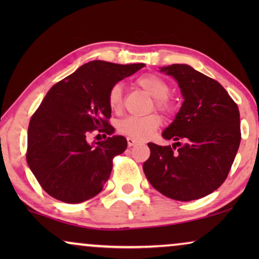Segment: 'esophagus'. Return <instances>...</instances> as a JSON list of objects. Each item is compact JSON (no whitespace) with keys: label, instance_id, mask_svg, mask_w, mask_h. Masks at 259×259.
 I'll list each match as a JSON object with an SVG mask.
<instances>
[{"label":"esophagus","instance_id":"34e87169","mask_svg":"<svg viewBox=\"0 0 259 259\" xmlns=\"http://www.w3.org/2000/svg\"><path fill=\"white\" fill-rule=\"evenodd\" d=\"M138 143V140L133 139V138H127V144H128V146H134Z\"/></svg>","mask_w":259,"mask_h":259}]
</instances>
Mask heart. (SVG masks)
<instances>
[{
	"label": "heart",
	"mask_w": 259,
	"mask_h": 259,
	"mask_svg": "<svg viewBox=\"0 0 259 259\" xmlns=\"http://www.w3.org/2000/svg\"><path fill=\"white\" fill-rule=\"evenodd\" d=\"M137 84L144 88L148 94L154 98V105L159 111L171 113L173 101L168 97L169 86L164 79L155 74H146L137 79ZM108 105L113 112H120L122 108V86L115 83L108 92ZM161 125V118L158 114L145 116H126L116 125L119 133L133 139L144 140L150 138Z\"/></svg>",
	"instance_id": "1"
}]
</instances>
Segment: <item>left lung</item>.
Masks as SVG:
<instances>
[{
    "mask_svg": "<svg viewBox=\"0 0 259 259\" xmlns=\"http://www.w3.org/2000/svg\"><path fill=\"white\" fill-rule=\"evenodd\" d=\"M178 81L184 102L162 132L172 146L148 143L144 172L155 190L190 201L218 189L228 178L240 144L238 106L218 81L187 65L162 67Z\"/></svg>",
    "mask_w": 259,
    "mask_h": 259,
    "instance_id": "left-lung-1",
    "label": "left lung"
}]
</instances>
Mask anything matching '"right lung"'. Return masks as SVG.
<instances>
[{
  "label": "right lung",
  "instance_id": "right-lung-1",
  "mask_svg": "<svg viewBox=\"0 0 259 259\" xmlns=\"http://www.w3.org/2000/svg\"><path fill=\"white\" fill-rule=\"evenodd\" d=\"M144 66L95 60L48 91L28 126L26 158L49 196L76 204L101 192L111 176L113 158L127 147L125 137L112 136L108 92ZM95 129L109 137L90 145L87 137Z\"/></svg>",
  "mask_w": 259,
  "mask_h": 259
}]
</instances>
